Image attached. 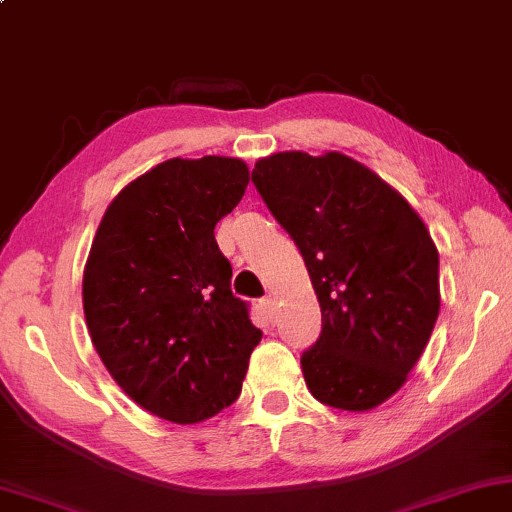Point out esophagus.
<instances>
[{"label": "esophagus", "mask_w": 512, "mask_h": 512, "mask_svg": "<svg viewBox=\"0 0 512 512\" xmlns=\"http://www.w3.org/2000/svg\"><path fill=\"white\" fill-rule=\"evenodd\" d=\"M274 304H276V297H274V295L264 297V306H269V309H274Z\"/></svg>", "instance_id": "1"}]
</instances>
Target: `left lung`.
<instances>
[{
	"label": "left lung",
	"instance_id": "obj_1",
	"mask_svg": "<svg viewBox=\"0 0 512 512\" xmlns=\"http://www.w3.org/2000/svg\"><path fill=\"white\" fill-rule=\"evenodd\" d=\"M309 269L323 332L304 351L311 395L346 412L391 398L440 313V257L405 196L351 156L278 152L252 168Z\"/></svg>",
	"mask_w": 512,
	"mask_h": 512
}]
</instances>
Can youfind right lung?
I'll return each mask as SVG.
<instances>
[{
    "label": "right lung",
    "mask_w": 512,
    "mask_h": 512,
    "mask_svg": "<svg viewBox=\"0 0 512 512\" xmlns=\"http://www.w3.org/2000/svg\"><path fill=\"white\" fill-rule=\"evenodd\" d=\"M248 182L231 156L163 161L114 196L88 252L81 295L95 351L133 403L173 424L234 403L262 339L215 241Z\"/></svg>",
    "instance_id": "right-lung-1"
}]
</instances>
